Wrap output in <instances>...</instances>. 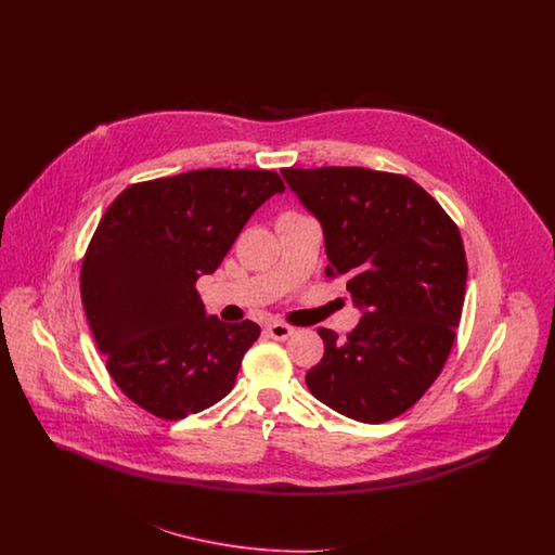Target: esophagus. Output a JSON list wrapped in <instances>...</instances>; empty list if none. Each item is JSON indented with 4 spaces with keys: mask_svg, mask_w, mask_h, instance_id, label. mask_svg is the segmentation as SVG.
Here are the masks:
<instances>
[{
    "mask_svg": "<svg viewBox=\"0 0 555 555\" xmlns=\"http://www.w3.org/2000/svg\"><path fill=\"white\" fill-rule=\"evenodd\" d=\"M266 333L272 339H276V341H285V339H289L291 335H293V328H291L289 324H283V322H272V324L266 326Z\"/></svg>",
    "mask_w": 555,
    "mask_h": 555,
    "instance_id": "obj_1",
    "label": "esophagus"
}]
</instances>
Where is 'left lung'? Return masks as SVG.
Segmentation results:
<instances>
[{
	"instance_id": "8db88e82",
	"label": "left lung",
	"mask_w": 555,
	"mask_h": 555,
	"mask_svg": "<svg viewBox=\"0 0 555 555\" xmlns=\"http://www.w3.org/2000/svg\"><path fill=\"white\" fill-rule=\"evenodd\" d=\"M322 224L326 276H345L362 320L345 337L318 328L324 356L312 396L358 423L410 410L446 366L466 293L455 222L403 175L358 166L283 168Z\"/></svg>"
}]
</instances>
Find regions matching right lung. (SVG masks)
<instances>
[{
	"label": "right lung",
	"instance_id": "1",
	"mask_svg": "<svg viewBox=\"0 0 555 555\" xmlns=\"http://www.w3.org/2000/svg\"><path fill=\"white\" fill-rule=\"evenodd\" d=\"M285 185L272 170L206 168L127 186L102 216L80 266V299L120 391L164 421L231 393L251 320L208 317L195 289L249 216Z\"/></svg>",
	"mask_w": 555,
	"mask_h": 555
}]
</instances>
